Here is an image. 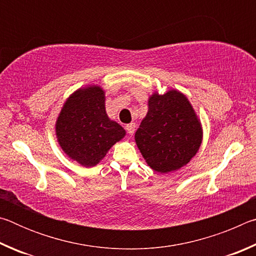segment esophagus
Wrapping results in <instances>:
<instances>
[{
  "instance_id": "34e87169",
  "label": "esophagus",
  "mask_w": 256,
  "mask_h": 256,
  "mask_svg": "<svg viewBox=\"0 0 256 256\" xmlns=\"http://www.w3.org/2000/svg\"><path fill=\"white\" fill-rule=\"evenodd\" d=\"M125 128H126V131H128V133L130 134V136H132V134L134 133V131H136V124L130 123V124L126 125V126H125Z\"/></svg>"
}]
</instances>
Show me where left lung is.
<instances>
[{"label":"left lung","mask_w":256,"mask_h":256,"mask_svg":"<svg viewBox=\"0 0 256 256\" xmlns=\"http://www.w3.org/2000/svg\"><path fill=\"white\" fill-rule=\"evenodd\" d=\"M134 138L146 162L166 174L185 166L196 154L202 126L185 94L172 89L151 94L148 112Z\"/></svg>","instance_id":"left-lung-1"}]
</instances>
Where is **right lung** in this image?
<instances>
[{
  "instance_id": "obj_1",
  "label": "right lung",
  "mask_w": 256,
  "mask_h": 256,
  "mask_svg": "<svg viewBox=\"0 0 256 256\" xmlns=\"http://www.w3.org/2000/svg\"><path fill=\"white\" fill-rule=\"evenodd\" d=\"M55 131L58 144L68 158L84 167L96 166L126 133L108 118L105 92L99 86L78 89L66 99Z\"/></svg>"
}]
</instances>
